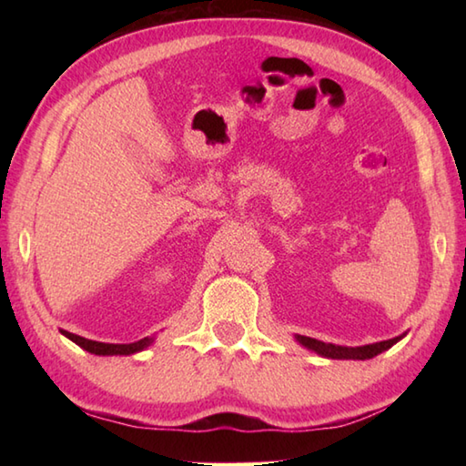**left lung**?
<instances>
[{"instance_id": "8db88e82", "label": "left lung", "mask_w": 466, "mask_h": 466, "mask_svg": "<svg viewBox=\"0 0 466 466\" xmlns=\"http://www.w3.org/2000/svg\"><path fill=\"white\" fill-rule=\"evenodd\" d=\"M404 334L397 336V339H390V340H382V342H374V344H364V346H336V344H326L322 340H316L310 339V336H296V340H299L306 349L314 350L316 354L324 356V359H336V360H369L374 359L376 354H380L384 350H389L390 346L397 344Z\"/></svg>"}]
</instances>
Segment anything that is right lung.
Returning a JSON list of instances; mask_svg holds the SVG:
<instances>
[{
	"label": "right lung",
	"mask_w": 466,
	"mask_h": 466,
	"mask_svg": "<svg viewBox=\"0 0 466 466\" xmlns=\"http://www.w3.org/2000/svg\"><path fill=\"white\" fill-rule=\"evenodd\" d=\"M62 334L66 339H69L72 342H76L77 346H82L84 350L97 354V356H114V354H136L144 349H147L154 342V339H142L137 342H130V344H107V342H96V340H87L84 336L72 334L67 330H62Z\"/></svg>",
	"instance_id": "obj_1"
}]
</instances>
